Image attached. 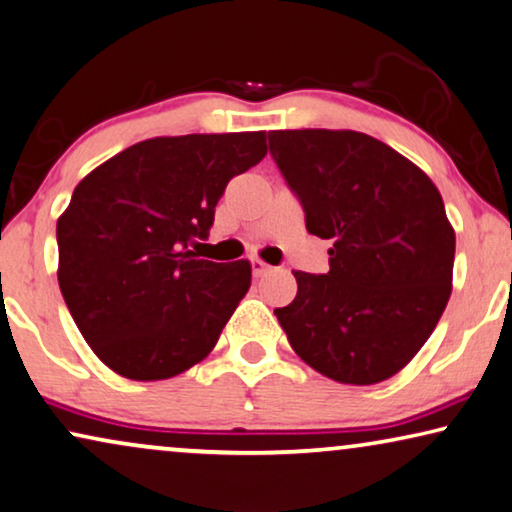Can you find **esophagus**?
Segmentation results:
<instances>
[{"label":"esophagus","mask_w":512,"mask_h":512,"mask_svg":"<svg viewBox=\"0 0 512 512\" xmlns=\"http://www.w3.org/2000/svg\"><path fill=\"white\" fill-rule=\"evenodd\" d=\"M250 266H253V276L255 278H262V276H266V273L271 271V266L266 264V262H262V259H250Z\"/></svg>","instance_id":"esophagus-1"}]
</instances>
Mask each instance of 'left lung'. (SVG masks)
Returning <instances> with one entry per match:
<instances>
[{
	"instance_id": "left-lung-1",
	"label": "left lung",
	"mask_w": 512,
	"mask_h": 512,
	"mask_svg": "<svg viewBox=\"0 0 512 512\" xmlns=\"http://www.w3.org/2000/svg\"><path fill=\"white\" fill-rule=\"evenodd\" d=\"M269 150L308 232L334 241L329 271H294L297 297L273 311L287 341L338 383L392 378L452 292L455 229L441 192L397 150L352 129H278Z\"/></svg>"
}]
</instances>
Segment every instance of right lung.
I'll use <instances>...</instances> for the list:
<instances>
[{
    "label": "right lung",
    "mask_w": 512,
    "mask_h": 512,
    "mask_svg": "<svg viewBox=\"0 0 512 512\" xmlns=\"http://www.w3.org/2000/svg\"><path fill=\"white\" fill-rule=\"evenodd\" d=\"M264 155V132L157 136L76 185L57 220V280L76 327L118 376L174 378L215 348L253 269L199 259L190 243L208 236L227 183Z\"/></svg>",
    "instance_id": "right-lung-1"
}]
</instances>
